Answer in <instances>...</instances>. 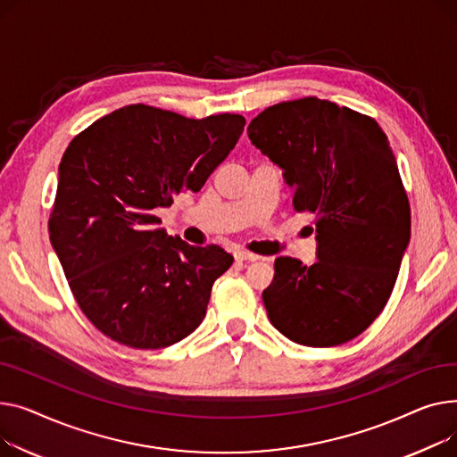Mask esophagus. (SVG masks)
<instances>
[{"mask_svg":"<svg viewBox=\"0 0 457 457\" xmlns=\"http://www.w3.org/2000/svg\"><path fill=\"white\" fill-rule=\"evenodd\" d=\"M234 258H236L237 262H256V260H258V256H256V254H253V253H245V251H237V253H234Z\"/></svg>","mask_w":457,"mask_h":457,"instance_id":"34e87169","label":"esophagus"}]
</instances>
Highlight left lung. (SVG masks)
I'll return each mask as SVG.
<instances>
[{
    "label": "left lung",
    "mask_w": 457,
    "mask_h": 457,
    "mask_svg": "<svg viewBox=\"0 0 457 457\" xmlns=\"http://www.w3.org/2000/svg\"><path fill=\"white\" fill-rule=\"evenodd\" d=\"M284 170L293 206L315 216L317 262L280 256L262 299L273 327L306 346H336L370 327L395 287L411 212L386 132L327 99L284 101L247 127Z\"/></svg>",
    "instance_id": "8db88e82"
}]
</instances>
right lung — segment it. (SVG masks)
Masks as SVG:
<instances>
[{"instance_id": "1", "label": "right lung", "mask_w": 457, "mask_h": 457, "mask_svg": "<svg viewBox=\"0 0 457 457\" xmlns=\"http://www.w3.org/2000/svg\"><path fill=\"white\" fill-rule=\"evenodd\" d=\"M245 127L129 104L87 127L59 166L49 239L90 323L125 346L154 351L190 336L234 258L160 228L153 210L199 192Z\"/></svg>"}]
</instances>
